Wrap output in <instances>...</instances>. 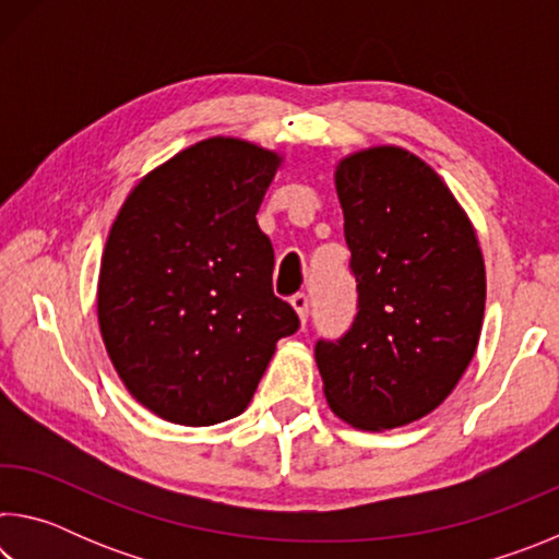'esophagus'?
<instances>
[{
  "mask_svg": "<svg viewBox=\"0 0 559 559\" xmlns=\"http://www.w3.org/2000/svg\"><path fill=\"white\" fill-rule=\"evenodd\" d=\"M290 306H293V310H296V313H298L300 323L306 325V320H308V296H306V293H296V296L290 298Z\"/></svg>",
  "mask_w": 559,
  "mask_h": 559,
  "instance_id": "34e87169",
  "label": "esophagus"
}]
</instances>
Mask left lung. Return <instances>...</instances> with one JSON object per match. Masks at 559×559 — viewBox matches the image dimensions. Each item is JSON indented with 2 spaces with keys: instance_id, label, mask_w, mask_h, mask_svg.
<instances>
[{
  "instance_id": "1",
  "label": "left lung",
  "mask_w": 559,
  "mask_h": 559,
  "mask_svg": "<svg viewBox=\"0 0 559 559\" xmlns=\"http://www.w3.org/2000/svg\"><path fill=\"white\" fill-rule=\"evenodd\" d=\"M357 316L337 343L316 345L335 416L365 431L431 414L476 355L486 263L468 214L437 169L396 145L335 167Z\"/></svg>"
}]
</instances>
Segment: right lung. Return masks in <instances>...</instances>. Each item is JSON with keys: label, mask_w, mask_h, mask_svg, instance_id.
<instances>
[{"label": "right lung", "mask_w": 559, "mask_h": 559, "mask_svg": "<svg viewBox=\"0 0 559 559\" xmlns=\"http://www.w3.org/2000/svg\"><path fill=\"white\" fill-rule=\"evenodd\" d=\"M283 155L206 138L140 179L110 226L98 328L126 390L179 427L239 416L298 316L257 214Z\"/></svg>", "instance_id": "add662e5"}]
</instances>
